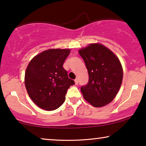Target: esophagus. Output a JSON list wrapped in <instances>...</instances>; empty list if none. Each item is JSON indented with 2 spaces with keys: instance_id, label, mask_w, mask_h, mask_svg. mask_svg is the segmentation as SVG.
Returning a JSON list of instances; mask_svg holds the SVG:
<instances>
[{
  "instance_id": "1",
  "label": "esophagus",
  "mask_w": 146,
  "mask_h": 146,
  "mask_svg": "<svg viewBox=\"0 0 146 146\" xmlns=\"http://www.w3.org/2000/svg\"><path fill=\"white\" fill-rule=\"evenodd\" d=\"M74 82H75V84H76V85L78 84V78H76V79L74 80Z\"/></svg>"
}]
</instances>
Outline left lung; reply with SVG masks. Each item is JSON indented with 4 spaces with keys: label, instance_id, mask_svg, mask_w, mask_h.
<instances>
[{
    "label": "left lung",
    "instance_id": "1",
    "mask_svg": "<svg viewBox=\"0 0 146 146\" xmlns=\"http://www.w3.org/2000/svg\"><path fill=\"white\" fill-rule=\"evenodd\" d=\"M89 75L86 85L81 87L83 96L94 107L111 102L120 88L122 66L113 52L101 44H91L79 50Z\"/></svg>",
    "mask_w": 146,
    "mask_h": 146
}]
</instances>
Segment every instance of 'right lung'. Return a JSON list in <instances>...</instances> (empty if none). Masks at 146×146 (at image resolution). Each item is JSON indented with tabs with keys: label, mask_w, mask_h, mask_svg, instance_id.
I'll return each mask as SVG.
<instances>
[{
	"label": "right lung",
	"mask_w": 146,
	"mask_h": 146,
	"mask_svg": "<svg viewBox=\"0 0 146 146\" xmlns=\"http://www.w3.org/2000/svg\"><path fill=\"white\" fill-rule=\"evenodd\" d=\"M70 49H49L33 58L26 70L25 83L30 98L44 110L58 108L64 102L68 89L74 81L63 64Z\"/></svg>",
	"instance_id": "1"
}]
</instances>
